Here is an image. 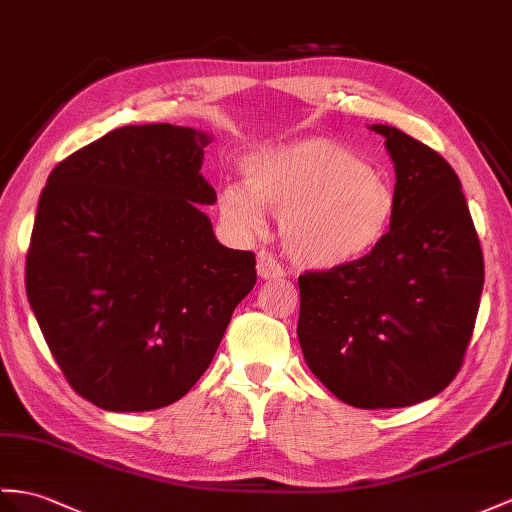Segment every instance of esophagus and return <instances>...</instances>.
<instances>
[{
	"label": "esophagus",
	"mask_w": 512,
	"mask_h": 512,
	"mask_svg": "<svg viewBox=\"0 0 512 512\" xmlns=\"http://www.w3.org/2000/svg\"><path fill=\"white\" fill-rule=\"evenodd\" d=\"M256 271L263 280H280L284 278V269L276 263V258L267 252H260L256 258Z\"/></svg>",
	"instance_id": "34e87169"
}]
</instances>
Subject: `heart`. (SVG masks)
I'll list each match as a JSON object with an SVG mask.
<instances>
[{"instance_id": "heart-1", "label": "heart", "mask_w": 512, "mask_h": 512, "mask_svg": "<svg viewBox=\"0 0 512 512\" xmlns=\"http://www.w3.org/2000/svg\"><path fill=\"white\" fill-rule=\"evenodd\" d=\"M249 189L226 184L223 221L260 230L265 208L278 215L284 254L310 271H341L369 258L397 215L395 184L345 145L313 136L260 149L243 165Z\"/></svg>"}]
</instances>
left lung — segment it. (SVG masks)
<instances>
[{
    "label": "left lung",
    "instance_id": "left-lung-1",
    "mask_svg": "<svg viewBox=\"0 0 512 512\" xmlns=\"http://www.w3.org/2000/svg\"><path fill=\"white\" fill-rule=\"evenodd\" d=\"M395 169L397 215L369 258L299 276L297 339L341 402L400 408L439 395L463 365L484 260L463 186L445 158L376 123Z\"/></svg>",
    "mask_w": 512,
    "mask_h": 512
}]
</instances>
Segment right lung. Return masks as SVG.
I'll list each match as a JSON object with an SVG mask.
<instances>
[{"instance_id":"add662e5","label":"right lung","mask_w":512,"mask_h":512,"mask_svg":"<svg viewBox=\"0 0 512 512\" xmlns=\"http://www.w3.org/2000/svg\"><path fill=\"white\" fill-rule=\"evenodd\" d=\"M210 143L171 123L123 126L49 173L26 291L67 382L99 408L178 402L254 289V254L221 245L202 210L217 202Z\"/></svg>"}]
</instances>
